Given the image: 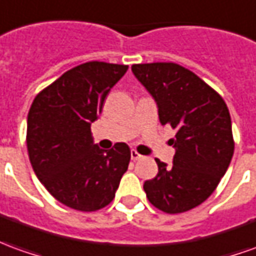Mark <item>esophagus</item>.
<instances>
[{
    "mask_svg": "<svg viewBox=\"0 0 256 256\" xmlns=\"http://www.w3.org/2000/svg\"><path fill=\"white\" fill-rule=\"evenodd\" d=\"M130 156H132L133 160H138V159L142 158V155H140V154L137 152L136 150H132V151H130Z\"/></svg>",
    "mask_w": 256,
    "mask_h": 256,
    "instance_id": "1",
    "label": "esophagus"
}]
</instances>
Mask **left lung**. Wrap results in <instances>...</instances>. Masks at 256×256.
Returning <instances> with one entry per match:
<instances>
[{"mask_svg":"<svg viewBox=\"0 0 256 256\" xmlns=\"http://www.w3.org/2000/svg\"><path fill=\"white\" fill-rule=\"evenodd\" d=\"M158 106L162 126L176 130L172 166L155 159L158 174L144 183L148 201L166 214L196 208L224 176L234 152L232 119L223 98L183 66L172 62L132 66Z\"/></svg>","mask_w":256,"mask_h":256,"instance_id":"8db88e82","label":"left lung"}]
</instances>
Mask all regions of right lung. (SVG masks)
<instances>
[{
  "instance_id": "1",
  "label": "right lung",
  "mask_w": 256,
  "mask_h": 256,
  "mask_svg": "<svg viewBox=\"0 0 256 256\" xmlns=\"http://www.w3.org/2000/svg\"><path fill=\"white\" fill-rule=\"evenodd\" d=\"M128 66L87 62L64 73L34 98L28 115V151L36 176L69 208L97 210L115 198L130 148L94 144L91 123Z\"/></svg>"
}]
</instances>
